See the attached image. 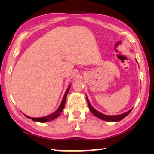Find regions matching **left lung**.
I'll return each instance as SVG.
<instances>
[{
  "instance_id": "obj_1",
  "label": "left lung",
  "mask_w": 154,
  "mask_h": 154,
  "mask_svg": "<svg viewBox=\"0 0 154 154\" xmlns=\"http://www.w3.org/2000/svg\"><path fill=\"white\" fill-rule=\"evenodd\" d=\"M136 62H137V60H135ZM87 102H88V106H89V109L91 112L92 113V114L95 116L96 117L99 118L100 119H102L103 121H109V122H119L120 121H121L122 119H123L124 118H125L130 113V111H132V109H130L129 111H127V112L124 113H121V114H119V115H113V116H111V115H105L104 113H100V111H97L95 109L93 108V106H92L91 104H90V102H89V100H88V97H87Z\"/></svg>"
}]
</instances>
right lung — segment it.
I'll list each match as a JSON object with an SVG mask.
<instances>
[{"mask_svg": "<svg viewBox=\"0 0 154 154\" xmlns=\"http://www.w3.org/2000/svg\"><path fill=\"white\" fill-rule=\"evenodd\" d=\"M71 85H71H69V87L67 88L66 92H65L64 95V97H63L62 102H61V104H60V106H59L57 109V110L54 111V113H51V114H49L48 116H45L40 117V118H31V117H29V116H26L25 114H24V116L28 118V119L33 120V121L39 122V123H46V122L51 121H52V120L57 119V118L60 116V115L61 114V113L62 112L63 109H64V108L65 102H66V96H67V94H68V92L69 91V90H70Z\"/></svg>", "mask_w": 154, "mask_h": 154, "instance_id": "1", "label": "right lung"}]
</instances>
